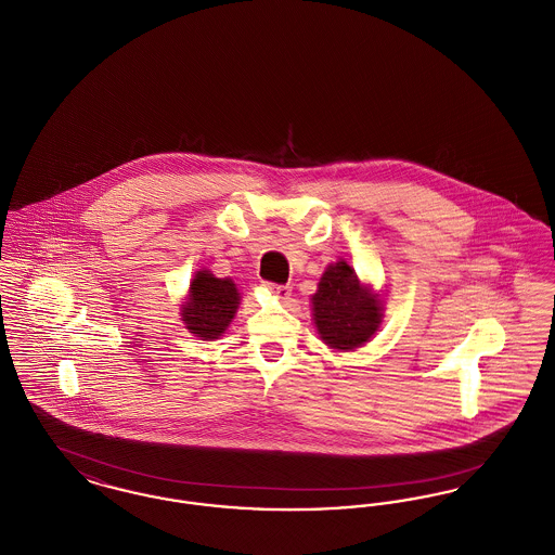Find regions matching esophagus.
Masks as SVG:
<instances>
[{"label": "esophagus", "mask_w": 555, "mask_h": 555, "mask_svg": "<svg viewBox=\"0 0 555 555\" xmlns=\"http://www.w3.org/2000/svg\"><path fill=\"white\" fill-rule=\"evenodd\" d=\"M266 289L270 291L279 299H287L291 295L289 285H276V283H266Z\"/></svg>", "instance_id": "obj_1"}]
</instances>
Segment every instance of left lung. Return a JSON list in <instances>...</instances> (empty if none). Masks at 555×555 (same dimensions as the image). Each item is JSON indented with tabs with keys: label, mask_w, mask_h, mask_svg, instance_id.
I'll list each match as a JSON object with an SVG mask.
<instances>
[{
	"label": "left lung",
	"mask_w": 555,
	"mask_h": 555,
	"mask_svg": "<svg viewBox=\"0 0 555 555\" xmlns=\"http://www.w3.org/2000/svg\"><path fill=\"white\" fill-rule=\"evenodd\" d=\"M312 304L322 341L344 351L366 344L383 317L380 301L360 285L345 262L324 270Z\"/></svg>",
	"instance_id": "left-lung-1"
}]
</instances>
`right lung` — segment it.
<instances>
[{
    "label": "right lung",
    "mask_w": 555,
    "mask_h": 555,
    "mask_svg": "<svg viewBox=\"0 0 555 555\" xmlns=\"http://www.w3.org/2000/svg\"><path fill=\"white\" fill-rule=\"evenodd\" d=\"M237 304V287L231 279H216L208 270H199L183 308L186 328L204 341L218 339L235 317Z\"/></svg>",
    "instance_id": "obj_1"
}]
</instances>
